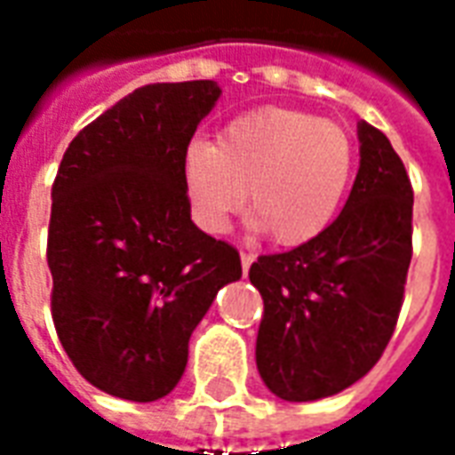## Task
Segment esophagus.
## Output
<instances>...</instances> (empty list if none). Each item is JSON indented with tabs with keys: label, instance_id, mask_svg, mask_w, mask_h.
<instances>
[{
	"label": "esophagus",
	"instance_id": "1",
	"mask_svg": "<svg viewBox=\"0 0 455 455\" xmlns=\"http://www.w3.org/2000/svg\"><path fill=\"white\" fill-rule=\"evenodd\" d=\"M253 260H256V256H253V253H243V251H241V267H243V275H246L248 270H251Z\"/></svg>",
	"mask_w": 455,
	"mask_h": 455
}]
</instances>
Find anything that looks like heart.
Returning a JSON list of instances; mask_svg holds the SVG:
<instances>
[{"label":"heart","instance_id":"b5f03b06","mask_svg":"<svg viewBox=\"0 0 455 455\" xmlns=\"http://www.w3.org/2000/svg\"><path fill=\"white\" fill-rule=\"evenodd\" d=\"M355 146L348 131L287 107L228 121L217 143L192 139L180 175L192 221L221 234L246 202L277 246H305L334 224L351 189Z\"/></svg>","mask_w":455,"mask_h":455}]
</instances>
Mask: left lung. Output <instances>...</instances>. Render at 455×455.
<instances>
[{
    "label": "left lung",
    "instance_id": "left-lung-1",
    "mask_svg": "<svg viewBox=\"0 0 455 455\" xmlns=\"http://www.w3.org/2000/svg\"><path fill=\"white\" fill-rule=\"evenodd\" d=\"M358 140L361 168L334 224L248 273L263 297L258 372L280 400H322L361 380L400 316L414 192L382 131L361 121Z\"/></svg>",
    "mask_w": 455,
    "mask_h": 455
}]
</instances>
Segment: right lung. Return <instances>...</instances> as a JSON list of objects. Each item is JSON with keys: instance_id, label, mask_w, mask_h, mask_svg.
<instances>
[{"instance_id": "1", "label": "right lung", "mask_w": 455, "mask_h": 455, "mask_svg": "<svg viewBox=\"0 0 455 455\" xmlns=\"http://www.w3.org/2000/svg\"><path fill=\"white\" fill-rule=\"evenodd\" d=\"M214 80L133 90L65 150L48 227L51 312L65 353L107 395L165 397L188 343L241 258L189 217L182 148L217 104Z\"/></svg>"}]
</instances>
